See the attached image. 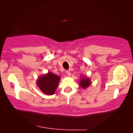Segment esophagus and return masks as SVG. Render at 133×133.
Returning <instances> with one entry per match:
<instances>
[{
    "instance_id": "obj_1",
    "label": "esophagus",
    "mask_w": 133,
    "mask_h": 133,
    "mask_svg": "<svg viewBox=\"0 0 133 133\" xmlns=\"http://www.w3.org/2000/svg\"><path fill=\"white\" fill-rule=\"evenodd\" d=\"M65 73H66V74H67V75L71 76V72L69 71V70H67V71H65Z\"/></svg>"
}]
</instances>
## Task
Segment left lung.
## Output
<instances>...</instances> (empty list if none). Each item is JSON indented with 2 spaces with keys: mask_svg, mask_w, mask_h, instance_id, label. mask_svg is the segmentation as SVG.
Returning <instances> with one entry per match:
<instances>
[{
  "mask_svg": "<svg viewBox=\"0 0 133 133\" xmlns=\"http://www.w3.org/2000/svg\"><path fill=\"white\" fill-rule=\"evenodd\" d=\"M79 83H80V86L82 88L85 89L89 86V85L91 84V81H90V79L88 78H82V79L80 81Z\"/></svg>",
  "mask_w": 133,
  "mask_h": 133,
  "instance_id": "8db88e82",
  "label": "left lung"
}]
</instances>
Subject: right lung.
Masks as SVG:
<instances>
[{
	"mask_svg": "<svg viewBox=\"0 0 133 133\" xmlns=\"http://www.w3.org/2000/svg\"><path fill=\"white\" fill-rule=\"evenodd\" d=\"M60 77L52 72L41 76L37 80V84L44 93L49 95L53 94L57 89Z\"/></svg>",
	"mask_w": 133,
	"mask_h": 133,
	"instance_id": "obj_1",
	"label": "right lung"
}]
</instances>
